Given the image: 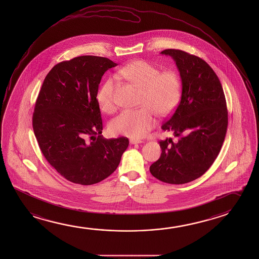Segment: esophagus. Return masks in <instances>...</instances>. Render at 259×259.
I'll list each match as a JSON object with an SVG mask.
<instances>
[{"label":"esophagus","instance_id":"1","mask_svg":"<svg viewBox=\"0 0 259 259\" xmlns=\"http://www.w3.org/2000/svg\"><path fill=\"white\" fill-rule=\"evenodd\" d=\"M143 143V141L138 140V139H130V144H142Z\"/></svg>","mask_w":259,"mask_h":259}]
</instances>
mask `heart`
<instances>
[{
	"label": "heart",
	"mask_w": 259,
	"mask_h": 259,
	"mask_svg": "<svg viewBox=\"0 0 259 259\" xmlns=\"http://www.w3.org/2000/svg\"><path fill=\"white\" fill-rule=\"evenodd\" d=\"M118 76L142 89L139 106L143 107L123 110L116 115L109 123V130L114 135L140 138L154 126L155 114L168 117L181 101L182 83L178 73L172 69L161 71L148 61L135 60L121 68ZM97 100L103 112H114L116 102L113 78H108L99 88Z\"/></svg>",
	"instance_id": "obj_1"
}]
</instances>
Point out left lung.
<instances>
[{
  "label": "left lung",
  "instance_id": "8db88e82",
  "mask_svg": "<svg viewBox=\"0 0 259 259\" xmlns=\"http://www.w3.org/2000/svg\"><path fill=\"white\" fill-rule=\"evenodd\" d=\"M182 78L181 102L161 125L178 137L160 141L161 156L150 166L155 178L170 184L190 183L203 175L221 152L228 128V109L221 81L205 60L169 49Z\"/></svg>",
  "mask_w": 259,
  "mask_h": 259
}]
</instances>
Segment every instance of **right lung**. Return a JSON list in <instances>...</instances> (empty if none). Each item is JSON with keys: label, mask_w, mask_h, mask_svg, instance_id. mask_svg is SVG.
I'll use <instances>...</instances> for the list:
<instances>
[{"label": "right lung", "mask_w": 259, "mask_h": 259, "mask_svg": "<svg viewBox=\"0 0 259 259\" xmlns=\"http://www.w3.org/2000/svg\"><path fill=\"white\" fill-rule=\"evenodd\" d=\"M117 64L80 56L57 64L43 81L32 116L38 146L50 164L71 183L91 185L118 167L126 137L105 139L97 100L103 75Z\"/></svg>", "instance_id": "obj_1"}]
</instances>
